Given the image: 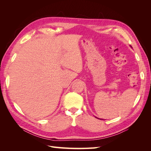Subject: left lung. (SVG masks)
<instances>
[{
  "label": "left lung",
  "instance_id": "8db88e82",
  "mask_svg": "<svg viewBox=\"0 0 151 151\" xmlns=\"http://www.w3.org/2000/svg\"><path fill=\"white\" fill-rule=\"evenodd\" d=\"M100 120H101V119H100Z\"/></svg>",
  "mask_w": 151,
  "mask_h": 151
}]
</instances>
